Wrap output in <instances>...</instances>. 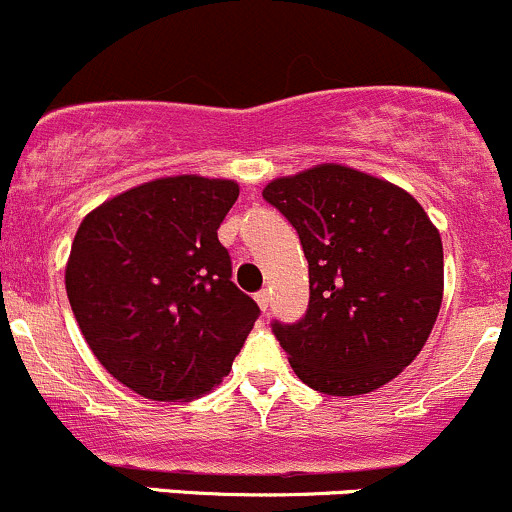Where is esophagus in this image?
<instances>
[{
	"label": "esophagus",
	"instance_id": "34e87169",
	"mask_svg": "<svg viewBox=\"0 0 512 512\" xmlns=\"http://www.w3.org/2000/svg\"><path fill=\"white\" fill-rule=\"evenodd\" d=\"M256 303H258V308L266 313V310H268V291H258L256 293Z\"/></svg>",
	"mask_w": 512,
	"mask_h": 512
}]
</instances>
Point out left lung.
<instances>
[{"label":"left lung","instance_id":"1","mask_svg":"<svg viewBox=\"0 0 512 512\" xmlns=\"http://www.w3.org/2000/svg\"><path fill=\"white\" fill-rule=\"evenodd\" d=\"M308 258L303 320L273 323L310 389L355 397L392 382L429 340L444 298V246L397 184L347 165H315L263 187Z\"/></svg>","mask_w":512,"mask_h":512}]
</instances>
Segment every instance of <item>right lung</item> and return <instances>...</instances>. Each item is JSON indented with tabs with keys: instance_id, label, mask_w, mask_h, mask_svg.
I'll return each mask as SVG.
<instances>
[{
	"instance_id": "add662e5",
	"label": "right lung",
	"mask_w": 512,
	"mask_h": 512,
	"mask_svg": "<svg viewBox=\"0 0 512 512\" xmlns=\"http://www.w3.org/2000/svg\"><path fill=\"white\" fill-rule=\"evenodd\" d=\"M234 179L160 177L86 214L66 263L83 337L118 382L152 402H189L231 370L258 318L231 281L217 229Z\"/></svg>"
}]
</instances>
